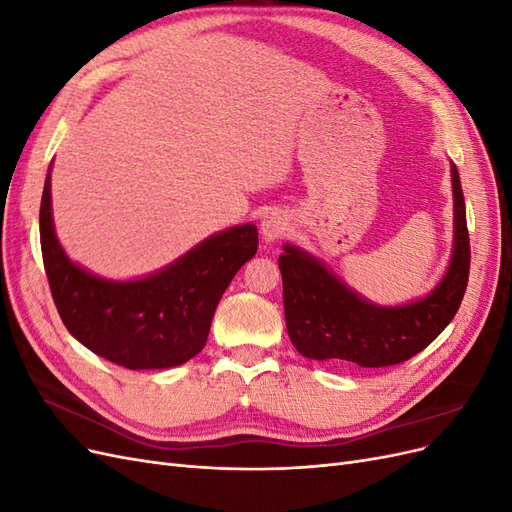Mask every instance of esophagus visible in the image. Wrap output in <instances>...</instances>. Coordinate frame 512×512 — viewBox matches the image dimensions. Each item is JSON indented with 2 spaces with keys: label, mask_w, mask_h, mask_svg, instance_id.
I'll list each match as a JSON object with an SVG mask.
<instances>
[{
  "label": "esophagus",
  "mask_w": 512,
  "mask_h": 512,
  "mask_svg": "<svg viewBox=\"0 0 512 512\" xmlns=\"http://www.w3.org/2000/svg\"><path fill=\"white\" fill-rule=\"evenodd\" d=\"M288 230V215L282 209H271L265 215H262L260 220V232H262V239L267 243L280 239L284 232Z\"/></svg>",
  "instance_id": "34e87169"
}]
</instances>
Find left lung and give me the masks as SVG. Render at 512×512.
<instances>
[{
  "instance_id": "obj_1",
  "label": "left lung",
  "mask_w": 512,
  "mask_h": 512,
  "mask_svg": "<svg viewBox=\"0 0 512 512\" xmlns=\"http://www.w3.org/2000/svg\"><path fill=\"white\" fill-rule=\"evenodd\" d=\"M453 185V252L446 273L427 297L376 305L327 269L316 256L284 243L280 271L292 346L305 359L389 367L425 350L457 314L470 273V237L457 166Z\"/></svg>"
}]
</instances>
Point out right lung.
<instances>
[{
  "instance_id": "1",
  "label": "right lung",
  "mask_w": 512,
  "mask_h": 512,
  "mask_svg": "<svg viewBox=\"0 0 512 512\" xmlns=\"http://www.w3.org/2000/svg\"><path fill=\"white\" fill-rule=\"evenodd\" d=\"M40 245L53 301L74 339L121 367L166 369L205 348L224 290L258 250V228H226L156 273L108 280L81 267L61 247L49 168L40 203Z\"/></svg>"
}]
</instances>
